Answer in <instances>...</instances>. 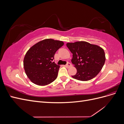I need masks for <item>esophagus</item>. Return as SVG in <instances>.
<instances>
[{
    "instance_id": "1",
    "label": "esophagus",
    "mask_w": 124,
    "mask_h": 124,
    "mask_svg": "<svg viewBox=\"0 0 124 124\" xmlns=\"http://www.w3.org/2000/svg\"><path fill=\"white\" fill-rule=\"evenodd\" d=\"M71 66H72V65H71V63H67V64L65 66V67H67V68H69V67H71Z\"/></svg>"
}]
</instances>
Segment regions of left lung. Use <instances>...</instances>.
I'll use <instances>...</instances> for the list:
<instances>
[{"label":"left lung","mask_w":124,"mask_h":124,"mask_svg":"<svg viewBox=\"0 0 124 124\" xmlns=\"http://www.w3.org/2000/svg\"><path fill=\"white\" fill-rule=\"evenodd\" d=\"M66 45L73 54L71 62L77 70V73L72 76L73 78L87 81L100 72L106 61L102 47L85 41L69 42Z\"/></svg>","instance_id":"8db88e82"}]
</instances>
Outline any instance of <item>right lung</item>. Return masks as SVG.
I'll return each instance as SVG.
<instances>
[{"mask_svg": "<svg viewBox=\"0 0 124 124\" xmlns=\"http://www.w3.org/2000/svg\"><path fill=\"white\" fill-rule=\"evenodd\" d=\"M62 41L46 39L32 46L26 52L23 65L26 74L33 83L44 86L51 83L57 77L60 66L52 61Z\"/></svg>", "mask_w": 124, "mask_h": 124, "instance_id": "obj_1", "label": "right lung"}]
</instances>
